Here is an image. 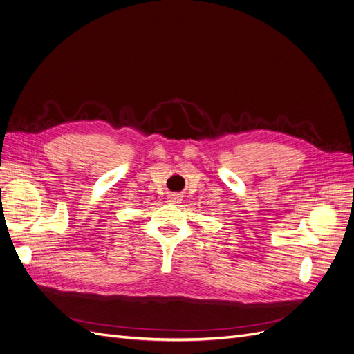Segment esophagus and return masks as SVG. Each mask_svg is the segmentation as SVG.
Returning <instances> with one entry per match:
<instances>
[{
  "label": "esophagus",
  "mask_w": 354,
  "mask_h": 354,
  "mask_svg": "<svg viewBox=\"0 0 354 354\" xmlns=\"http://www.w3.org/2000/svg\"><path fill=\"white\" fill-rule=\"evenodd\" d=\"M167 201L172 202V203H176V202H179V196H178V195H169V198H167Z\"/></svg>",
  "instance_id": "obj_1"
}]
</instances>
